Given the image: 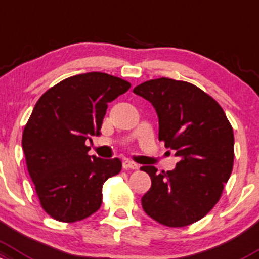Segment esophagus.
I'll list each match as a JSON object with an SVG mask.
<instances>
[{"mask_svg":"<svg viewBox=\"0 0 259 259\" xmlns=\"http://www.w3.org/2000/svg\"><path fill=\"white\" fill-rule=\"evenodd\" d=\"M123 168L124 169H138V164L130 160H124L123 161Z\"/></svg>","mask_w":259,"mask_h":259,"instance_id":"1","label":"esophagus"}]
</instances>
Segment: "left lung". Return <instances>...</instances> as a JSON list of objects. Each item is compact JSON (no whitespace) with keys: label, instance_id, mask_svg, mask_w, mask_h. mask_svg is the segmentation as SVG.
I'll return each mask as SVG.
<instances>
[{"label":"left lung","instance_id":"8db88e82","mask_svg":"<svg viewBox=\"0 0 259 259\" xmlns=\"http://www.w3.org/2000/svg\"><path fill=\"white\" fill-rule=\"evenodd\" d=\"M133 92L147 99L158 116V140L181 158L173 171H141L151 188L141 198L144 211L168 227L192 225L217 205L234 167V130L211 96L186 81L156 78Z\"/></svg>","mask_w":259,"mask_h":259}]
</instances>
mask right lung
Returning <instances> with one entry per match:
<instances>
[{"instance_id": "right-lung-1", "label": "right lung", "mask_w": 259, "mask_h": 259, "mask_svg": "<svg viewBox=\"0 0 259 259\" xmlns=\"http://www.w3.org/2000/svg\"><path fill=\"white\" fill-rule=\"evenodd\" d=\"M132 84L103 72L71 76L36 102L22 135L27 168L41 208L75 223L101 208L102 188L121 169L119 158L88 155L87 140L101 134L108 103Z\"/></svg>"}]
</instances>
